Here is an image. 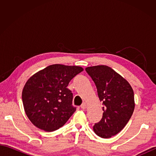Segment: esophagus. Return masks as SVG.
Wrapping results in <instances>:
<instances>
[{"label":"esophagus","mask_w":156,"mask_h":156,"mask_svg":"<svg viewBox=\"0 0 156 156\" xmlns=\"http://www.w3.org/2000/svg\"><path fill=\"white\" fill-rule=\"evenodd\" d=\"M80 107L82 109H86V108H87V104H86V102H83V103L81 105Z\"/></svg>","instance_id":"obj_1"}]
</instances>
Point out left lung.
<instances>
[{
  "label": "left lung",
  "mask_w": 156,
  "mask_h": 156,
  "mask_svg": "<svg viewBox=\"0 0 156 156\" xmlns=\"http://www.w3.org/2000/svg\"><path fill=\"white\" fill-rule=\"evenodd\" d=\"M86 71L97 88L102 102V117L93 126L98 136L110 138L127 125L135 108L133 88L124 78L107 66L87 67Z\"/></svg>",
  "instance_id": "1"
}]
</instances>
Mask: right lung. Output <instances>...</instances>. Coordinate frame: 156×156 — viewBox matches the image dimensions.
I'll return each mask as SVG.
<instances>
[{
	"label": "right lung",
	"mask_w": 156,
	"mask_h": 156,
	"mask_svg": "<svg viewBox=\"0 0 156 156\" xmlns=\"http://www.w3.org/2000/svg\"><path fill=\"white\" fill-rule=\"evenodd\" d=\"M83 68L77 66L53 64L35 73L26 82L22 92L23 107L29 120L45 131L62 127L76 107L69 82Z\"/></svg>",
	"instance_id": "1"
}]
</instances>
